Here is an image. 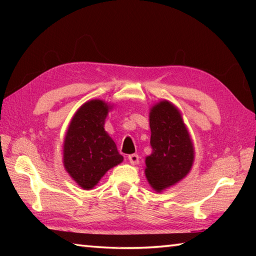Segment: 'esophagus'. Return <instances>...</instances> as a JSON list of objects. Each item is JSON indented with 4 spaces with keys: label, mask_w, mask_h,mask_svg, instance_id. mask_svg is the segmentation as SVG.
I'll return each mask as SVG.
<instances>
[{
    "label": "esophagus",
    "mask_w": 256,
    "mask_h": 256,
    "mask_svg": "<svg viewBox=\"0 0 256 256\" xmlns=\"http://www.w3.org/2000/svg\"><path fill=\"white\" fill-rule=\"evenodd\" d=\"M128 162H131L132 164H138V156L136 154H130L128 156Z\"/></svg>",
    "instance_id": "1"
}]
</instances>
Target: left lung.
<instances>
[{
  "label": "left lung",
  "instance_id": "left-lung-1",
  "mask_svg": "<svg viewBox=\"0 0 256 256\" xmlns=\"http://www.w3.org/2000/svg\"><path fill=\"white\" fill-rule=\"evenodd\" d=\"M152 152L146 158V177L156 192L175 185L188 174L194 146L178 108L162 100L149 112Z\"/></svg>",
  "mask_w": 256,
  "mask_h": 256
}]
</instances>
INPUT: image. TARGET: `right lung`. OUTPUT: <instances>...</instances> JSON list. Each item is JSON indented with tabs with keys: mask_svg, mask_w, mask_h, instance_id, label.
Returning a JSON list of instances; mask_svg holds the SVG:
<instances>
[{
	"mask_svg": "<svg viewBox=\"0 0 256 256\" xmlns=\"http://www.w3.org/2000/svg\"><path fill=\"white\" fill-rule=\"evenodd\" d=\"M110 110L112 106L100 99L84 102L72 118L64 138V168L84 190L94 188L110 168L123 162L104 128Z\"/></svg>",
	"mask_w": 256,
	"mask_h": 256,
	"instance_id": "1",
	"label": "right lung"
}]
</instances>
